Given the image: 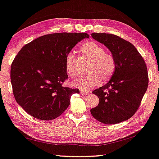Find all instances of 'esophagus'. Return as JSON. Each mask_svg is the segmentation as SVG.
I'll use <instances>...</instances> for the list:
<instances>
[{
    "label": "esophagus",
    "instance_id": "1",
    "mask_svg": "<svg viewBox=\"0 0 159 159\" xmlns=\"http://www.w3.org/2000/svg\"><path fill=\"white\" fill-rule=\"evenodd\" d=\"M80 93L82 95H87V94H89V92L88 91H85V90H80Z\"/></svg>",
    "mask_w": 159,
    "mask_h": 159
}]
</instances>
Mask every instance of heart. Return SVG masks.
<instances>
[{
	"label": "heart",
	"mask_w": 159,
	"mask_h": 159,
	"mask_svg": "<svg viewBox=\"0 0 159 159\" xmlns=\"http://www.w3.org/2000/svg\"><path fill=\"white\" fill-rule=\"evenodd\" d=\"M79 52L91 60L89 65L88 75L78 78L71 83L74 87L83 90H89L102 81L107 83L116 71V61L111 54L94 41H87L80 46ZM65 70L67 75L74 78L77 75L76 57L73 52H69L65 57Z\"/></svg>",
	"instance_id": "obj_1"
}]
</instances>
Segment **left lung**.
<instances>
[{
  "mask_svg": "<svg viewBox=\"0 0 159 159\" xmlns=\"http://www.w3.org/2000/svg\"><path fill=\"white\" fill-rule=\"evenodd\" d=\"M116 61V70L105 85L93 91L99 98L91 114L99 122L116 124L131 118L138 110L148 86V73L143 58L131 43L111 34L93 33Z\"/></svg>",
  "mask_w": 159,
  "mask_h": 159,
  "instance_id": "left-lung-1",
  "label": "left lung"
}]
</instances>
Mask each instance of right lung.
Segmentation results:
<instances>
[{
	"label": "right lung",
	"instance_id": "obj_1",
	"mask_svg": "<svg viewBox=\"0 0 159 159\" xmlns=\"http://www.w3.org/2000/svg\"><path fill=\"white\" fill-rule=\"evenodd\" d=\"M87 33L47 34L23 47L11 66V83L16 101L37 119L58 117L79 89L64 88L67 79L65 57Z\"/></svg>",
	"mask_w": 159,
	"mask_h": 159
}]
</instances>
